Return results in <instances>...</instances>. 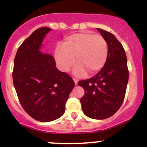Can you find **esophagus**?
Instances as JSON below:
<instances>
[{
	"mask_svg": "<svg viewBox=\"0 0 147 147\" xmlns=\"http://www.w3.org/2000/svg\"><path fill=\"white\" fill-rule=\"evenodd\" d=\"M73 80H74V82H75V84L77 85V84H78V80L76 79V78H73Z\"/></svg>",
	"mask_w": 147,
	"mask_h": 147,
	"instance_id": "obj_1",
	"label": "esophagus"
}]
</instances>
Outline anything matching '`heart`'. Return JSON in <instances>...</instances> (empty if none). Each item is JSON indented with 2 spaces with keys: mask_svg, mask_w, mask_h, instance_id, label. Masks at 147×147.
Returning <instances> with one entry per match:
<instances>
[{
  "mask_svg": "<svg viewBox=\"0 0 147 147\" xmlns=\"http://www.w3.org/2000/svg\"><path fill=\"white\" fill-rule=\"evenodd\" d=\"M108 44L100 35L90 32L71 35L64 40L63 45L55 48L54 56L57 66L67 72L78 62L74 69L76 76L82 77L89 73L98 72L105 66L108 57Z\"/></svg>",
  "mask_w": 147,
  "mask_h": 147,
  "instance_id": "b5f03b06",
  "label": "heart"
}]
</instances>
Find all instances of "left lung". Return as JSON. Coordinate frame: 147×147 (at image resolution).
<instances>
[{
	"mask_svg": "<svg viewBox=\"0 0 147 147\" xmlns=\"http://www.w3.org/2000/svg\"><path fill=\"white\" fill-rule=\"evenodd\" d=\"M108 44L105 66L93 78L78 83L84 90L80 99L83 112L92 119H105L115 115L122 105L129 80L125 50L113 34L97 28Z\"/></svg>",
	"mask_w": 147,
	"mask_h": 147,
	"instance_id": "1",
	"label": "left lung"
}]
</instances>
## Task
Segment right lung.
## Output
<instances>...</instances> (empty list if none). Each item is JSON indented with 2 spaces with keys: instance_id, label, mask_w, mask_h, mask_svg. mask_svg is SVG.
I'll return each instance as SVG.
<instances>
[{
  "instance_id": "add662e5",
  "label": "right lung",
  "mask_w": 147,
  "mask_h": 147,
  "mask_svg": "<svg viewBox=\"0 0 147 147\" xmlns=\"http://www.w3.org/2000/svg\"><path fill=\"white\" fill-rule=\"evenodd\" d=\"M50 28L34 31L18 49L13 81L19 102L33 119L50 121L65 113V103L75 87L72 78L60 72L53 56L39 50Z\"/></svg>"
}]
</instances>
